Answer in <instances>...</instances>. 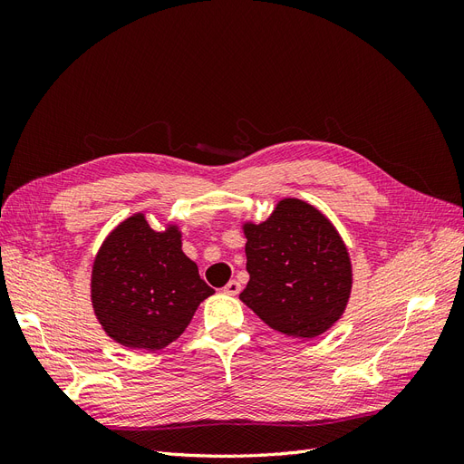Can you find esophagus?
I'll list each match as a JSON object with an SVG mask.
<instances>
[{
	"label": "esophagus",
	"instance_id": "esophagus-1",
	"mask_svg": "<svg viewBox=\"0 0 464 464\" xmlns=\"http://www.w3.org/2000/svg\"><path fill=\"white\" fill-rule=\"evenodd\" d=\"M224 290V294H228V296H237V294H240V290H242V285L237 283V280H230V283L222 288Z\"/></svg>",
	"mask_w": 464,
	"mask_h": 464
}]
</instances>
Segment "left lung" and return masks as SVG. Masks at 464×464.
Instances as JSON below:
<instances>
[{"label": "left lung", "instance_id": "1", "mask_svg": "<svg viewBox=\"0 0 464 464\" xmlns=\"http://www.w3.org/2000/svg\"><path fill=\"white\" fill-rule=\"evenodd\" d=\"M249 283L240 300L271 329L312 339L344 312L353 269L346 246L319 210L285 199L263 224H246Z\"/></svg>", "mask_w": 464, "mask_h": 464}]
</instances>
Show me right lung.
I'll use <instances>...</instances> for the list:
<instances>
[{"mask_svg":"<svg viewBox=\"0 0 464 464\" xmlns=\"http://www.w3.org/2000/svg\"><path fill=\"white\" fill-rule=\"evenodd\" d=\"M92 305L104 331L128 348L160 350L186 331L215 290L181 251L179 232H154L143 215L111 232L92 266Z\"/></svg>","mask_w":464,"mask_h":464,"instance_id":"1","label":"right lung"}]
</instances>
